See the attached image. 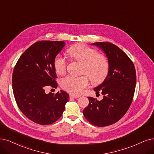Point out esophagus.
<instances>
[{
	"label": "esophagus",
	"mask_w": 154,
	"mask_h": 154,
	"mask_svg": "<svg viewBox=\"0 0 154 154\" xmlns=\"http://www.w3.org/2000/svg\"><path fill=\"white\" fill-rule=\"evenodd\" d=\"M70 98H73V99H76V98H79V96H75V95H73V94H70Z\"/></svg>",
	"instance_id": "34e87169"
}]
</instances>
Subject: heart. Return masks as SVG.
<instances>
[{"mask_svg":"<svg viewBox=\"0 0 154 154\" xmlns=\"http://www.w3.org/2000/svg\"><path fill=\"white\" fill-rule=\"evenodd\" d=\"M72 58L82 63V72L86 73L94 84L103 82L109 71V63L107 58L97 54L94 49L83 44H76L68 50ZM54 66L58 74L66 70V61L64 56L57 55L54 61ZM88 79L86 75L75 77L67 75L61 80V86L67 92L73 94H80L88 86Z\"/></svg>","mask_w":154,"mask_h":154,"instance_id":"obj_1","label":"heart"}]
</instances>
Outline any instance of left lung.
<instances>
[{
	"label": "left lung",
	"mask_w": 154,
	"mask_h": 154,
	"mask_svg": "<svg viewBox=\"0 0 154 154\" xmlns=\"http://www.w3.org/2000/svg\"><path fill=\"white\" fill-rule=\"evenodd\" d=\"M103 51L109 63V71L104 81L94 88L103 98L98 101L88 97L89 105L83 114L93 125L109 126L125 115L132 103L135 91L136 75L133 63L128 55L116 45L98 42L91 44Z\"/></svg>",
	"instance_id": "obj_1"
}]
</instances>
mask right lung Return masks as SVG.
<instances>
[{"mask_svg": "<svg viewBox=\"0 0 154 154\" xmlns=\"http://www.w3.org/2000/svg\"><path fill=\"white\" fill-rule=\"evenodd\" d=\"M65 45L63 41L37 42L22 54L14 66L12 84L16 103L35 123L48 125L56 122L69 100V95L62 90L55 94L45 93L48 86H58L54 61Z\"/></svg>", "mask_w": 154, "mask_h": 154, "instance_id": "1", "label": "right lung"}]
</instances>
